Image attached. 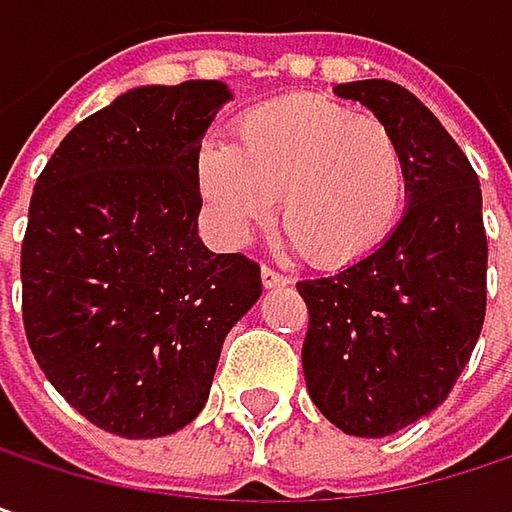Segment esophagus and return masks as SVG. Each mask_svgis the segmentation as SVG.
<instances>
[{
    "mask_svg": "<svg viewBox=\"0 0 512 512\" xmlns=\"http://www.w3.org/2000/svg\"><path fill=\"white\" fill-rule=\"evenodd\" d=\"M260 278H263V287H269V290H275V287H287V284H290V278H287L284 272L272 269V266H263V269H260Z\"/></svg>",
    "mask_w": 512,
    "mask_h": 512,
    "instance_id": "34e87169",
    "label": "esophagus"
}]
</instances>
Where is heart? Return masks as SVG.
<instances>
[{"mask_svg":"<svg viewBox=\"0 0 512 512\" xmlns=\"http://www.w3.org/2000/svg\"><path fill=\"white\" fill-rule=\"evenodd\" d=\"M198 186L231 240L263 225L281 195V225L302 255L344 269L394 234L409 162L385 121L329 97L287 94L237 118L234 148L198 154Z\"/></svg>","mask_w":512,"mask_h":512,"instance_id":"1","label":"heart"}]
</instances>
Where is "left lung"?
<instances>
[{"label": "left lung", "instance_id": "8db88e82", "mask_svg": "<svg viewBox=\"0 0 512 512\" xmlns=\"http://www.w3.org/2000/svg\"><path fill=\"white\" fill-rule=\"evenodd\" d=\"M385 121L409 162L406 213L370 257L299 281L302 370L314 406L344 433L391 436L430 415L460 379L486 317L480 180L439 118L403 85L335 88Z\"/></svg>", "mask_w": 512, "mask_h": 512}]
</instances>
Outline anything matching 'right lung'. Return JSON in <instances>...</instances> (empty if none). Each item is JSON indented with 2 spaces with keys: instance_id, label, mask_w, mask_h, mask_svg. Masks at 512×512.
Returning a JSON list of instances; mask_svg holds the SVG:
<instances>
[{
  "instance_id": "obj_1",
  "label": "right lung",
  "mask_w": 512,
  "mask_h": 512,
  "mask_svg": "<svg viewBox=\"0 0 512 512\" xmlns=\"http://www.w3.org/2000/svg\"><path fill=\"white\" fill-rule=\"evenodd\" d=\"M225 82L142 85L76 124L41 171L23 237V326L55 391L124 439L204 409L260 266L198 237V151Z\"/></svg>"
}]
</instances>
